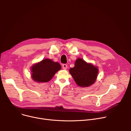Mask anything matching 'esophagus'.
Masks as SVG:
<instances>
[{
    "mask_svg": "<svg viewBox=\"0 0 131 131\" xmlns=\"http://www.w3.org/2000/svg\"><path fill=\"white\" fill-rule=\"evenodd\" d=\"M63 69H66L67 68V65L66 64H63Z\"/></svg>",
    "mask_w": 131,
    "mask_h": 131,
    "instance_id": "1",
    "label": "esophagus"
}]
</instances>
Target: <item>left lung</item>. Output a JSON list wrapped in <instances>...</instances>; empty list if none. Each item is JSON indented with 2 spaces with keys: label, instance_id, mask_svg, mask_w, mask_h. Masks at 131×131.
I'll list each match as a JSON object with an SVG mask.
<instances>
[{
  "label": "left lung",
  "instance_id": "8db88e82",
  "mask_svg": "<svg viewBox=\"0 0 131 131\" xmlns=\"http://www.w3.org/2000/svg\"><path fill=\"white\" fill-rule=\"evenodd\" d=\"M76 84L82 88H88L93 85L97 79L99 68L91 63H88L81 58H77L75 66L69 69Z\"/></svg>",
  "mask_w": 131,
  "mask_h": 131
}]
</instances>
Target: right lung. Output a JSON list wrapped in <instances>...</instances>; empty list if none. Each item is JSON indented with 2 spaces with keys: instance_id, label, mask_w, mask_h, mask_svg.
<instances>
[{
  "instance_id": "obj_1",
  "label": "right lung",
  "mask_w": 131,
  "mask_h": 131,
  "mask_svg": "<svg viewBox=\"0 0 131 131\" xmlns=\"http://www.w3.org/2000/svg\"><path fill=\"white\" fill-rule=\"evenodd\" d=\"M60 69L61 66L58 63L45 58L31 66V78L38 83L48 82Z\"/></svg>"
}]
</instances>
